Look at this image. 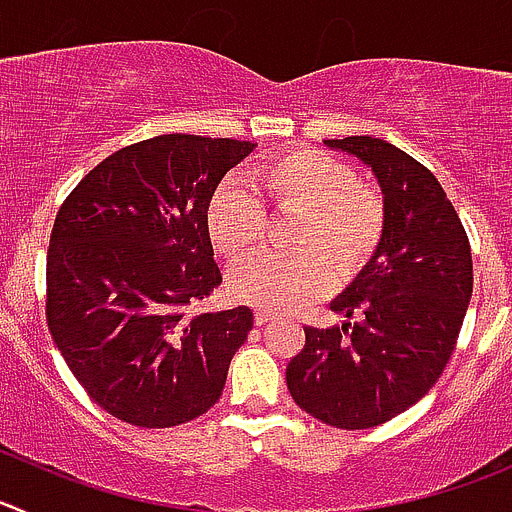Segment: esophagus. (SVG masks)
Returning <instances> with one entry per match:
<instances>
[{
	"label": "esophagus",
	"instance_id": "esophagus-1",
	"mask_svg": "<svg viewBox=\"0 0 512 512\" xmlns=\"http://www.w3.org/2000/svg\"><path fill=\"white\" fill-rule=\"evenodd\" d=\"M270 321H272L270 313H265V310H257V313H255V323H257V326H265V323H270Z\"/></svg>",
	"mask_w": 512,
	"mask_h": 512
}]
</instances>
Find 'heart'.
Returning a JSON list of instances; mask_svg holds the SVG:
<instances>
[{
  "label": "heart",
  "mask_w": 512,
  "mask_h": 512,
  "mask_svg": "<svg viewBox=\"0 0 512 512\" xmlns=\"http://www.w3.org/2000/svg\"><path fill=\"white\" fill-rule=\"evenodd\" d=\"M252 186L224 181L209 199V237L224 257L242 260L262 245L267 217L260 198L298 219L288 234L290 255L257 257L232 272L229 288L242 303L290 313L331 283L356 280L384 245V199L358 184L356 171L338 156L285 151L252 171Z\"/></svg>",
  "instance_id": "1"
}]
</instances>
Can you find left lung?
<instances>
[{
	"label": "left lung",
	"mask_w": 512,
	"mask_h": 512,
	"mask_svg": "<svg viewBox=\"0 0 512 512\" xmlns=\"http://www.w3.org/2000/svg\"><path fill=\"white\" fill-rule=\"evenodd\" d=\"M323 143L374 174L386 207L384 245L331 303L343 326L305 328L285 379L295 404L318 422L369 429L417 404L450 361L472 298V252L427 166L384 138Z\"/></svg>",
	"instance_id": "left-lung-1"
}]
</instances>
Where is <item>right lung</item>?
<instances>
[{"instance_id":"right-lung-1","label":"right lung","mask_w":512,"mask_h":512,"mask_svg":"<svg viewBox=\"0 0 512 512\" xmlns=\"http://www.w3.org/2000/svg\"><path fill=\"white\" fill-rule=\"evenodd\" d=\"M252 151L232 138H146L100 161L57 212L47 326L90 399L123 422L176 427L222 396L252 310L186 305L222 283L207 207Z\"/></svg>"}]
</instances>
